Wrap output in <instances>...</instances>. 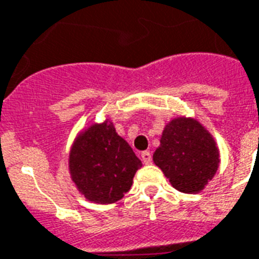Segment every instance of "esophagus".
<instances>
[{
	"label": "esophagus",
	"mask_w": 259,
	"mask_h": 259,
	"mask_svg": "<svg viewBox=\"0 0 259 259\" xmlns=\"http://www.w3.org/2000/svg\"><path fill=\"white\" fill-rule=\"evenodd\" d=\"M141 160H143L144 164H151L152 163V155H151V152H143L141 153Z\"/></svg>",
	"instance_id": "obj_1"
}]
</instances>
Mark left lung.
<instances>
[{
    "label": "left lung",
    "instance_id": "8db88e82",
    "mask_svg": "<svg viewBox=\"0 0 259 259\" xmlns=\"http://www.w3.org/2000/svg\"><path fill=\"white\" fill-rule=\"evenodd\" d=\"M153 163L174 189L197 194L216 175L220 151L214 137L200 121L181 115L164 126Z\"/></svg>",
    "mask_w": 259,
    "mask_h": 259
}]
</instances>
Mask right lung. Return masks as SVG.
Returning a JSON list of instances; mask_svg holds the SVG:
<instances>
[{
	"label": "right lung",
	"mask_w": 259,
	"mask_h": 259,
	"mask_svg": "<svg viewBox=\"0 0 259 259\" xmlns=\"http://www.w3.org/2000/svg\"><path fill=\"white\" fill-rule=\"evenodd\" d=\"M143 165L110 119L77 134L69 151V174L78 193L94 204H114L130 190Z\"/></svg>",
	"instance_id": "add662e5"
}]
</instances>
